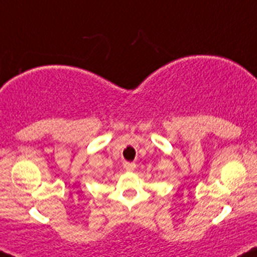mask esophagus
<instances>
[{
  "label": "esophagus",
  "instance_id": "34e87169",
  "mask_svg": "<svg viewBox=\"0 0 257 257\" xmlns=\"http://www.w3.org/2000/svg\"><path fill=\"white\" fill-rule=\"evenodd\" d=\"M124 168H125L126 171L132 172V171H134L135 168H137V165H135L134 162H125V163H124Z\"/></svg>",
  "mask_w": 257,
  "mask_h": 257
}]
</instances>
